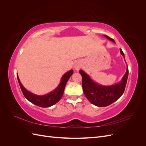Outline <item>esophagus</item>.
<instances>
[{"instance_id": "34e87169", "label": "esophagus", "mask_w": 146, "mask_h": 146, "mask_svg": "<svg viewBox=\"0 0 146 146\" xmlns=\"http://www.w3.org/2000/svg\"><path fill=\"white\" fill-rule=\"evenodd\" d=\"M82 67V63L80 61H77L74 64V69L78 71V70H80V69Z\"/></svg>"}]
</instances>
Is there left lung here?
Wrapping results in <instances>:
<instances>
[{"label": "left lung", "mask_w": 146, "mask_h": 146, "mask_svg": "<svg viewBox=\"0 0 146 146\" xmlns=\"http://www.w3.org/2000/svg\"><path fill=\"white\" fill-rule=\"evenodd\" d=\"M108 40L115 43L114 39L107 35H104ZM121 54L125 59L124 54L120 49ZM82 77V87L84 94L91 104L98 107H107L113 104L121 98L125 90L126 83L129 76V69L127 66L126 72L121 82L110 86L102 85L94 82L91 77L84 72L79 70Z\"/></svg>", "instance_id": "left-lung-1"}]
</instances>
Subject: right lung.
Returning a JSON list of instances; mask_svg holds the SVG:
<instances>
[{"label": "right lung", "instance_id": "1", "mask_svg": "<svg viewBox=\"0 0 146 146\" xmlns=\"http://www.w3.org/2000/svg\"><path fill=\"white\" fill-rule=\"evenodd\" d=\"M73 72L74 70L72 69L66 72L61 77V81L58 86L54 90L50 92L49 93H47L44 95H36L27 90L24 87V86L22 85L17 74V78L22 92H23L25 98L29 101H30V102L38 106V107L47 108L55 105L60 100L61 97L63 95L66 83H67L70 76L72 75Z\"/></svg>", "mask_w": 146, "mask_h": 146}]
</instances>
